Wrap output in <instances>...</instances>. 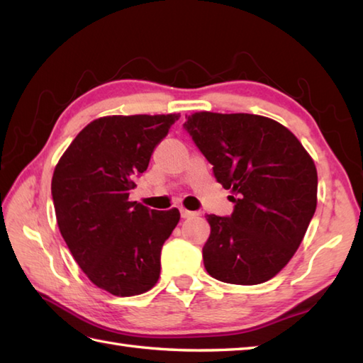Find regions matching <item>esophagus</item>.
<instances>
[{"label": "esophagus", "mask_w": 363, "mask_h": 363, "mask_svg": "<svg viewBox=\"0 0 363 363\" xmlns=\"http://www.w3.org/2000/svg\"><path fill=\"white\" fill-rule=\"evenodd\" d=\"M195 212H191V211H187V209H184V207H181V217L182 218H191V217H195Z\"/></svg>", "instance_id": "esophagus-1"}]
</instances>
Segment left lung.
<instances>
[{"mask_svg": "<svg viewBox=\"0 0 363 363\" xmlns=\"http://www.w3.org/2000/svg\"><path fill=\"white\" fill-rule=\"evenodd\" d=\"M184 129L234 206L207 215L204 267L215 279L256 285L289 264L317 209V168L290 130L252 113L196 112Z\"/></svg>", "mask_w": 363, "mask_h": 363, "instance_id": "left-lung-1", "label": "left lung"}]
</instances>
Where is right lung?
<instances>
[{"label":"right lung","instance_id":"obj_1","mask_svg":"<svg viewBox=\"0 0 363 363\" xmlns=\"http://www.w3.org/2000/svg\"><path fill=\"white\" fill-rule=\"evenodd\" d=\"M179 117L94 120L54 168L51 195L60 234L89 279L115 296L142 295L156 285L162 246L179 223L177 209L129 201L134 179Z\"/></svg>","mask_w":363,"mask_h":363}]
</instances>
